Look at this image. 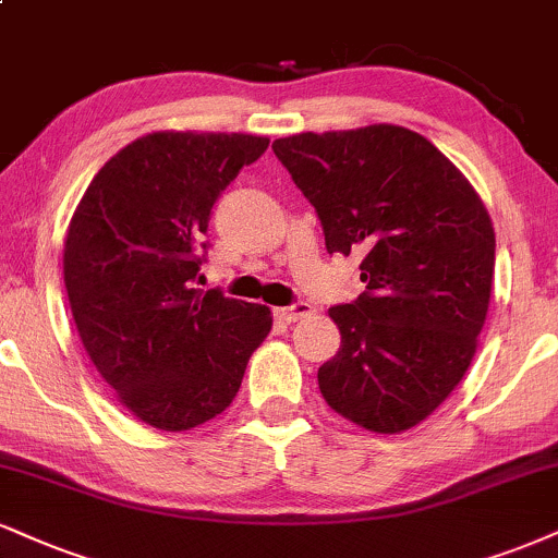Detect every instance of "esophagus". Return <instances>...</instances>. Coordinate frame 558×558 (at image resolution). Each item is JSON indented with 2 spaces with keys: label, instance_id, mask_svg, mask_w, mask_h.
I'll return each mask as SVG.
<instances>
[{
  "label": "esophagus",
  "instance_id": "obj_1",
  "mask_svg": "<svg viewBox=\"0 0 558 558\" xmlns=\"http://www.w3.org/2000/svg\"><path fill=\"white\" fill-rule=\"evenodd\" d=\"M308 312H312V304H306V301H296V304H291V306L275 308V317L283 319V322H296L301 317H306Z\"/></svg>",
  "mask_w": 558,
  "mask_h": 558
}]
</instances>
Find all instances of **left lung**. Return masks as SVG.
Instances as JSON below:
<instances>
[{"mask_svg":"<svg viewBox=\"0 0 558 558\" xmlns=\"http://www.w3.org/2000/svg\"><path fill=\"white\" fill-rule=\"evenodd\" d=\"M314 205L330 254H359L366 291L330 308L340 351L322 398L353 424L400 434L432 415L471 366L494 280L481 197L418 132L372 124L272 143Z\"/></svg>","mask_w":558,"mask_h":558,"instance_id":"8db88e82","label":"left lung"}]
</instances>
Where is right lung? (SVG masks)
Returning a JSON list of instances; mask_svg holds the SVG:
<instances>
[{"label":"right lung","instance_id":"add662e5","mask_svg":"<svg viewBox=\"0 0 558 558\" xmlns=\"http://www.w3.org/2000/svg\"><path fill=\"white\" fill-rule=\"evenodd\" d=\"M257 134L153 132L93 177L64 241L80 340L132 415L186 432L236 398L270 308L194 288L220 192L267 150Z\"/></svg>","mask_w":558,"mask_h":558}]
</instances>
